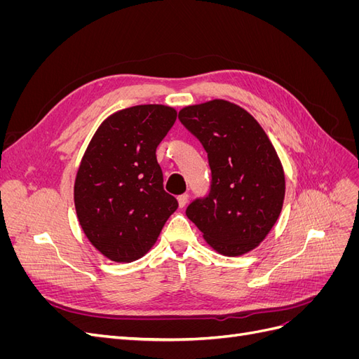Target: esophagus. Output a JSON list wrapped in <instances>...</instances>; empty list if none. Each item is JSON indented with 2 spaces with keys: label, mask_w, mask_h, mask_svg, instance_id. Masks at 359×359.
<instances>
[{
  "label": "esophagus",
  "mask_w": 359,
  "mask_h": 359,
  "mask_svg": "<svg viewBox=\"0 0 359 359\" xmlns=\"http://www.w3.org/2000/svg\"><path fill=\"white\" fill-rule=\"evenodd\" d=\"M187 202H189V194L187 193H184V194H181V196H178V203H180L181 208H184V206L187 205Z\"/></svg>",
  "instance_id": "esophagus-1"
}]
</instances>
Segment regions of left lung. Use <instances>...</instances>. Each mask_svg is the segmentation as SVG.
I'll list each match as a JSON object with an SVG mask.
<instances>
[{
    "label": "left lung",
    "mask_w": 359,
    "mask_h": 359,
    "mask_svg": "<svg viewBox=\"0 0 359 359\" xmlns=\"http://www.w3.org/2000/svg\"><path fill=\"white\" fill-rule=\"evenodd\" d=\"M181 124L208 154L211 186L186 210L203 238L224 256L264 241L285 201V172L264 128L243 107L211 100L180 111Z\"/></svg>",
    "instance_id": "obj_1"
}]
</instances>
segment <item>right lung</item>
Returning <instances> with one entry per match:
<instances>
[{"label": "right lung", "instance_id": "add662e5", "mask_svg": "<svg viewBox=\"0 0 359 359\" xmlns=\"http://www.w3.org/2000/svg\"><path fill=\"white\" fill-rule=\"evenodd\" d=\"M177 111L139 104L102 123L74 181L82 231L114 262H133L153 247L178 201L163 189L156 149L175 124Z\"/></svg>", "mask_w": 359, "mask_h": 359}]
</instances>
